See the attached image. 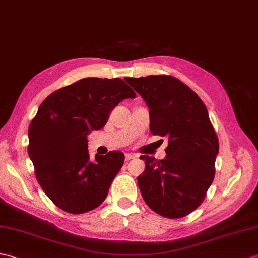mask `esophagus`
<instances>
[{"label": "esophagus", "instance_id": "1", "mask_svg": "<svg viewBox=\"0 0 258 258\" xmlns=\"http://www.w3.org/2000/svg\"><path fill=\"white\" fill-rule=\"evenodd\" d=\"M136 156L134 154H125V160H131V159H134Z\"/></svg>", "mask_w": 258, "mask_h": 258}]
</instances>
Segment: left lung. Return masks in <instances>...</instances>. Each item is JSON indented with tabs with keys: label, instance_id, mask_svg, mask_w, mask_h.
I'll return each instance as SVG.
<instances>
[{
	"label": "left lung",
	"instance_id": "8db88e82",
	"mask_svg": "<svg viewBox=\"0 0 258 258\" xmlns=\"http://www.w3.org/2000/svg\"><path fill=\"white\" fill-rule=\"evenodd\" d=\"M146 102L153 135L168 137L165 159L148 155L137 177L143 199L169 219L185 217L205 200L215 172L219 140L202 100L171 76L125 78Z\"/></svg>",
	"mask_w": 258,
	"mask_h": 258
}]
</instances>
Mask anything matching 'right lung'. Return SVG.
<instances>
[{"mask_svg":"<svg viewBox=\"0 0 258 258\" xmlns=\"http://www.w3.org/2000/svg\"><path fill=\"white\" fill-rule=\"evenodd\" d=\"M128 98L136 94L119 78H85L52 92L38 107L28 127V155L40 187L61 210L85 213L105 200L124 154L112 151L90 160L87 136Z\"/></svg>","mask_w":258,"mask_h":258,"instance_id":"right-lung-1","label":"right lung"}]
</instances>
